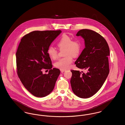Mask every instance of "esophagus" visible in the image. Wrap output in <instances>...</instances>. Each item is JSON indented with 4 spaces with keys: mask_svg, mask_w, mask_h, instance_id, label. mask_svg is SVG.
I'll return each mask as SVG.
<instances>
[{
    "mask_svg": "<svg viewBox=\"0 0 125 125\" xmlns=\"http://www.w3.org/2000/svg\"><path fill=\"white\" fill-rule=\"evenodd\" d=\"M60 70H61V72L62 73H63V72H64L66 71V70H65V69H60Z\"/></svg>",
    "mask_w": 125,
    "mask_h": 125,
    "instance_id": "esophagus-1",
    "label": "esophagus"
}]
</instances>
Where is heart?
<instances>
[{
	"label": "heart",
	"instance_id": "b5f03b06",
	"mask_svg": "<svg viewBox=\"0 0 125 125\" xmlns=\"http://www.w3.org/2000/svg\"><path fill=\"white\" fill-rule=\"evenodd\" d=\"M58 47L60 49L64 48V55L65 56L60 59L55 63V66L60 69L69 68L73 62V56L76 57L80 53L82 44L78 40L72 41L71 37L65 34L62 36L57 43ZM49 56L53 59L58 57L57 51L52 46H50L47 50Z\"/></svg>",
	"mask_w": 125,
	"mask_h": 125
}]
</instances>
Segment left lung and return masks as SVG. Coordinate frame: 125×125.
I'll return each mask as SVG.
<instances>
[{
  "instance_id": "obj_1",
  "label": "left lung",
  "mask_w": 125,
  "mask_h": 125,
  "mask_svg": "<svg viewBox=\"0 0 125 125\" xmlns=\"http://www.w3.org/2000/svg\"><path fill=\"white\" fill-rule=\"evenodd\" d=\"M76 35L84 39L85 48L74 63L78 68L88 72L71 71L72 89L78 97L88 98L99 91L107 78L110 50L105 39L94 31L82 29Z\"/></svg>"
}]
</instances>
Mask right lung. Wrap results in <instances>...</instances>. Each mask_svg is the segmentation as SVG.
I'll use <instances>...</instances> for the list:
<instances>
[{
    "label": "right lung",
    "mask_w": 125,
    "mask_h": 125,
    "mask_svg": "<svg viewBox=\"0 0 125 125\" xmlns=\"http://www.w3.org/2000/svg\"><path fill=\"white\" fill-rule=\"evenodd\" d=\"M62 31H35L23 36L16 53L17 74L24 87L37 97H44L53 90L60 75L52 68L47 50ZM43 69L49 70L43 74Z\"/></svg>",
    "instance_id": "obj_1"
}]
</instances>
